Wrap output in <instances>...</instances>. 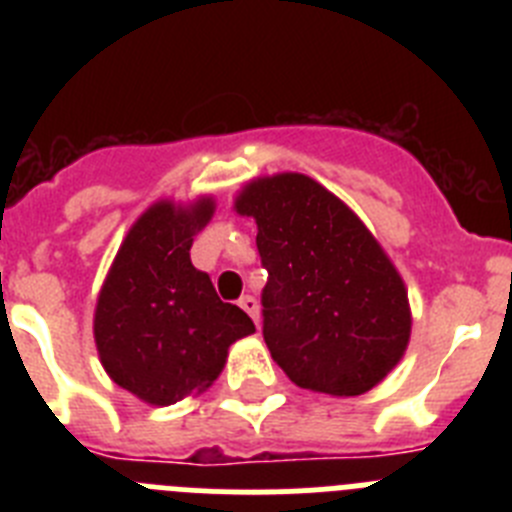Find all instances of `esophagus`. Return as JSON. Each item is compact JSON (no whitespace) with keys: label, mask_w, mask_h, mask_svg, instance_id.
Returning <instances> with one entry per match:
<instances>
[{"label":"esophagus","mask_w":512,"mask_h":512,"mask_svg":"<svg viewBox=\"0 0 512 512\" xmlns=\"http://www.w3.org/2000/svg\"><path fill=\"white\" fill-rule=\"evenodd\" d=\"M238 305H241V310H246L248 315H251L253 323L259 325V302H256V297H253V295H243L241 300H238Z\"/></svg>","instance_id":"esophagus-1"}]
</instances>
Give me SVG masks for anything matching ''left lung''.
Returning <instances> with one entry per match:
<instances>
[{
    "mask_svg": "<svg viewBox=\"0 0 512 512\" xmlns=\"http://www.w3.org/2000/svg\"><path fill=\"white\" fill-rule=\"evenodd\" d=\"M235 210L259 225L264 341L284 374L336 397L382 382L408 346V292L359 217L302 174L248 184Z\"/></svg>",
    "mask_w": 512,
    "mask_h": 512,
    "instance_id": "left-lung-1",
    "label": "left lung"
}]
</instances>
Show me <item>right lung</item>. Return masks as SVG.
I'll return each mask as SVG.
<instances>
[{"instance_id": "add662e5", "label": "right lung", "mask_w": 512, "mask_h": 512, "mask_svg": "<svg viewBox=\"0 0 512 512\" xmlns=\"http://www.w3.org/2000/svg\"><path fill=\"white\" fill-rule=\"evenodd\" d=\"M212 202H158L130 228L94 312L99 359L115 384L151 405H174L223 372L228 346L253 333L238 305L217 297L189 259Z\"/></svg>"}]
</instances>
